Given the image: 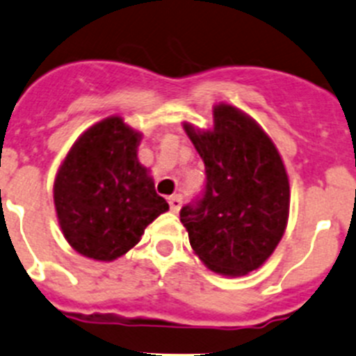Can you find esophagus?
I'll return each instance as SVG.
<instances>
[{
	"label": "esophagus",
	"mask_w": 356,
	"mask_h": 356,
	"mask_svg": "<svg viewBox=\"0 0 356 356\" xmlns=\"http://www.w3.org/2000/svg\"><path fill=\"white\" fill-rule=\"evenodd\" d=\"M168 202H169V208H171V211L178 213V209L181 208V195H171V197H168Z\"/></svg>",
	"instance_id": "esophagus-1"
}]
</instances>
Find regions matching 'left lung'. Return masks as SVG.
I'll list each match as a JSON object with an SVG mask.
<instances>
[{
	"instance_id": "obj_1",
	"label": "left lung",
	"mask_w": 356,
	"mask_h": 356,
	"mask_svg": "<svg viewBox=\"0 0 356 356\" xmlns=\"http://www.w3.org/2000/svg\"><path fill=\"white\" fill-rule=\"evenodd\" d=\"M211 131L185 124L206 169L202 194L180 209L191 246L208 269L243 276L270 257L289 220L290 185L276 147L231 104L213 111Z\"/></svg>"
}]
</instances>
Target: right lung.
<instances>
[{
    "label": "right lung",
    "mask_w": 356,
    "mask_h": 356,
    "mask_svg": "<svg viewBox=\"0 0 356 356\" xmlns=\"http://www.w3.org/2000/svg\"><path fill=\"white\" fill-rule=\"evenodd\" d=\"M140 133L108 117L74 141L54 184L66 241L94 260L118 259L169 204L138 161Z\"/></svg>",
    "instance_id": "1"
}]
</instances>
